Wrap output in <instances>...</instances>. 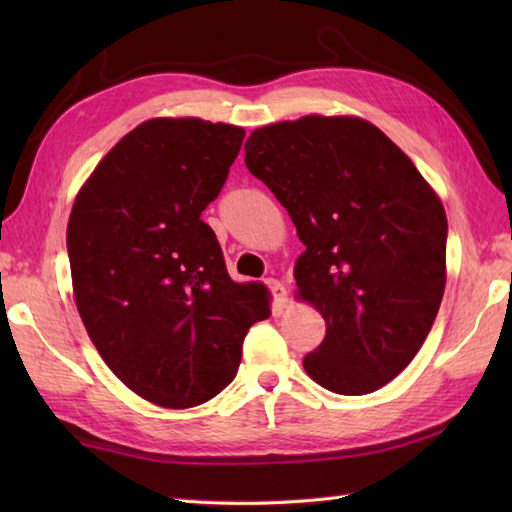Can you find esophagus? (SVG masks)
<instances>
[{
  "mask_svg": "<svg viewBox=\"0 0 512 512\" xmlns=\"http://www.w3.org/2000/svg\"><path fill=\"white\" fill-rule=\"evenodd\" d=\"M266 286L270 288V292H273V299H275L277 306L279 308L286 306V303H288V290H286V286L281 284L279 279H266Z\"/></svg>",
  "mask_w": 512,
  "mask_h": 512,
  "instance_id": "obj_1",
  "label": "esophagus"
}]
</instances>
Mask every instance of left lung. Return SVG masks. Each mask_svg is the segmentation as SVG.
Masks as SVG:
<instances>
[{"instance_id":"1","label":"left lung","mask_w":512,"mask_h":512,"mask_svg":"<svg viewBox=\"0 0 512 512\" xmlns=\"http://www.w3.org/2000/svg\"><path fill=\"white\" fill-rule=\"evenodd\" d=\"M246 167L306 246L299 301L325 319L306 374L343 396L387 385L418 354L447 286V213L411 158L358 116L257 127Z\"/></svg>"}]
</instances>
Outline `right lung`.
<instances>
[{
  "label": "right lung",
  "mask_w": 512,
  "mask_h": 512,
  "mask_svg": "<svg viewBox=\"0 0 512 512\" xmlns=\"http://www.w3.org/2000/svg\"><path fill=\"white\" fill-rule=\"evenodd\" d=\"M244 134L193 116L149 118L107 151L72 204L76 310L116 378L160 407L220 394L248 328L270 317L268 288L228 277L200 220Z\"/></svg>",
  "instance_id": "obj_1"
}]
</instances>
